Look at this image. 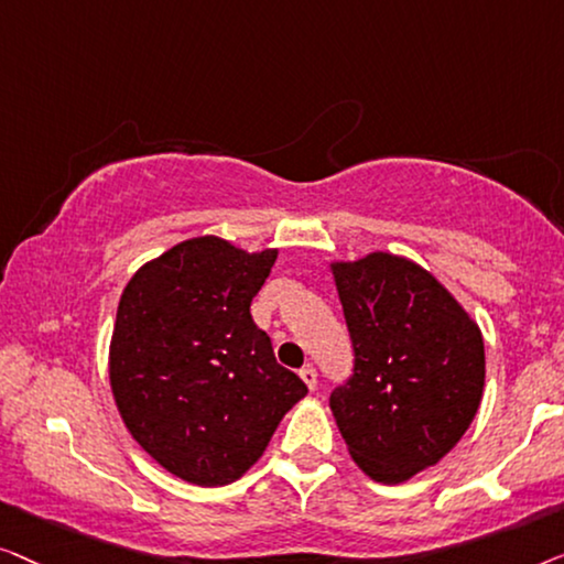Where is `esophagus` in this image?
Segmentation results:
<instances>
[{"label": "esophagus", "instance_id": "34e87169", "mask_svg": "<svg viewBox=\"0 0 564 564\" xmlns=\"http://www.w3.org/2000/svg\"><path fill=\"white\" fill-rule=\"evenodd\" d=\"M299 376H301V380H304V386L308 388V391H314V388H316V370L314 368H301Z\"/></svg>", "mask_w": 564, "mask_h": 564}]
</instances>
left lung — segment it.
I'll list each match as a JSON object with an SVG mask.
<instances>
[{
  "instance_id": "1",
  "label": "left lung",
  "mask_w": 564,
  "mask_h": 564,
  "mask_svg": "<svg viewBox=\"0 0 564 564\" xmlns=\"http://www.w3.org/2000/svg\"><path fill=\"white\" fill-rule=\"evenodd\" d=\"M329 273L355 350L329 409L355 465L399 486L437 465L478 414L482 332L437 275L403 256L329 260Z\"/></svg>"
}]
</instances>
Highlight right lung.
I'll list each match as a JSON object with an SVG mask.
<instances>
[{"mask_svg":"<svg viewBox=\"0 0 564 564\" xmlns=\"http://www.w3.org/2000/svg\"><path fill=\"white\" fill-rule=\"evenodd\" d=\"M275 258L279 248L192 237L142 263L120 296L109 343L117 411L163 470L194 486L240 480L306 395L250 314Z\"/></svg>","mask_w":564,"mask_h":564,"instance_id":"add662e5","label":"right lung"}]
</instances>
